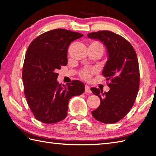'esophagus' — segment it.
Returning a JSON list of instances; mask_svg holds the SVG:
<instances>
[{"instance_id":"34e87169","label":"esophagus","mask_w":156,"mask_h":156,"mask_svg":"<svg viewBox=\"0 0 156 156\" xmlns=\"http://www.w3.org/2000/svg\"><path fill=\"white\" fill-rule=\"evenodd\" d=\"M85 92H87V93H90V92H91L90 88V87H89L88 85L85 86Z\"/></svg>"}]
</instances>
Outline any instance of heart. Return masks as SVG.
<instances>
[{"label": "heart", "mask_w": 156, "mask_h": 156, "mask_svg": "<svg viewBox=\"0 0 156 156\" xmlns=\"http://www.w3.org/2000/svg\"><path fill=\"white\" fill-rule=\"evenodd\" d=\"M91 46H95V47H98L102 49H103V46L102 45L101 43H99L98 41H94L92 42V44L90 45ZM94 72L93 69H84L80 72V76L81 77L84 79V80H88L89 78L91 77V76L92 74V73Z\"/></svg>", "instance_id": "1"}]
</instances>
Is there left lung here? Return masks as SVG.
<instances>
[{
  "mask_svg": "<svg viewBox=\"0 0 156 156\" xmlns=\"http://www.w3.org/2000/svg\"><path fill=\"white\" fill-rule=\"evenodd\" d=\"M105 45L108 60L102 75L110 80V90L91 88L100 98L101 105L92 112L93 117L103 123H115L123 118L133 107L140 87V68L133 46L121 35L109 31H99L87 35Z\"/></svg>",
  "mask_w": 156,
  "mask_h": 156,
  "instance_id": "obj_1",
  "label": "left lung"
}]
</instances>
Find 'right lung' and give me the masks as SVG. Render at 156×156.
I'll return each mask as SVG.
<instances>
[{
	"mask_svg": "<svg viewBox=\"0 0 156 156\" xmlns=\"http://www.w3.org/2000/svg\"><path fill=\"white\" fill-rule=\"evenodd\" d=\"M82 37L79 33L57 29L38 36L29 45L22 78L25 98L38 121L51 124L64 120L69 99L84 92L85 86L79 80L59 84L56 72L67 65L69 44Z\"/></svg>",
	"mask_w": 156,
	"mask_h": 156,
	"instance_id": "obj_1",
	"label": "right lung"
}]
</instances>
